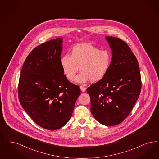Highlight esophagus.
<instances>
[{
    "instance_id": "esophagus-1",
    "label": "esophagus",
    "mask_w": 159,
    "mask_h": 159,
    "mask_svg": "<svg viewBox=\"0 0 159 159\" xmlns=\"http://www.w3.org/2000/svg\"><path fill=\"white\" fill-rule=\"evenodd\" d=\"M80 89H81V90H82V92H85V91H86V88L85 87L83 86H80Z\"/></svg>"
}]
</instances>
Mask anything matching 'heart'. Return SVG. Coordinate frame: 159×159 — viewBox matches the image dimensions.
Here are the masks:
<instances>
[{
    "mask_svg": "<svg viewBox=\"0 0 159 159\" xmlns=\"http://www.w3.org/2000/svg\"><path fill=\"white\" fill-rule=\"evenodd\" d=\"M111 62L112 57L109 51L88 44L73 47L70 56L65 54L60 60L63 73L70 80L74 79L79 67L80 72L75 79L79 83L101 80L108 73Z\"/></svg>",
    "mask_w": 159,
    "mask_h": 159,
    "instance_id": "1",
    "label": "heart"
}]
</instances>
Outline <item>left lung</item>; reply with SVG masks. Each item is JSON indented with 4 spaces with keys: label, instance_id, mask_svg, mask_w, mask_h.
Masks as SVG:
<instances>
[{
    "label": "left lung",
    "instance_id": "8db88e82",
    "mask_svg": "<svg viewBox=\"0 0 159 159\" xmlns=\"http://www.w3.org/2000/svg\"><path fill=\"white\" fill-rule=\"evenodd\" d=\"M106 38L112 50L111 67L106 76L86 90L96 120L114 126L130 114L140 95L141 79L137 59L127 43L120 38Z\"/></svg>",
    "mask_w": 159,
    "mask_h": 159
}]
</instances>
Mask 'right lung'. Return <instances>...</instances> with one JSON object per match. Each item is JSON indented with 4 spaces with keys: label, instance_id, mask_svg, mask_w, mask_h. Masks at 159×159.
<instances>
[{
    "label": "right lung",
    "instance_id": "1",
    "mask_svg": "<svg viewBox=\"0 0 159 159\" xmlns=\"http://www.w3.org/2000/svg\"><path fill=\"white\" fill-rule=\"evenodd\" d=\"M61 51V38L39 45L26 57L19 77V102L33 121L48 130L70 120L81 92L64 75Z\"/></svg>",
    "mask_w": 159,
    "mask_h": 159
}]
</instances>
